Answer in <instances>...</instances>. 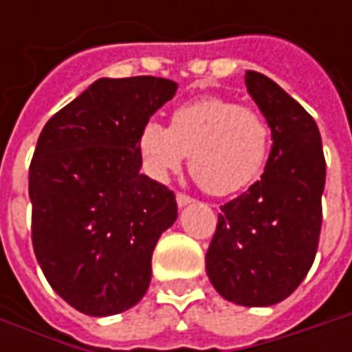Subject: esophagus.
Returning a JSON list of instances; mask_svg holds the SVG:
<instances>
[{
	"instance_id": "obj_1",
	"label": "esophagus",
	"mask_w": 352,
	"mask_h": 352,
	"mask_svg": "<svg viewBox=\"0 0 352 352\" xmlns=\"http://www.w3.org/2000/svg\"><path fill=\"white\" fill-rule=\"evenodd\" d=\"M176 201H178V208H186V206L194 204V197L186 196V194H176Z\"/></svg>"
}]
</instances>
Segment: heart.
<instances>
[{"label": "heart", "mask_w": 352, "mask_h": 352, "mask_svg": "<svg viewBox=\"0 0 352 352\" xmlns=\"http://www.w3.org/2000/svg\"><path fill=\"white\" fill-rule=\"evenodd\" d=\"M139 151L156 182H166L190 155V170L201 188L229 196L261 176L270 151V125L252 107L208 96L178 105L168 129L156 121L144 123Z\"/></svg>", "instance_id": "b5f03b06"}]
</instances>
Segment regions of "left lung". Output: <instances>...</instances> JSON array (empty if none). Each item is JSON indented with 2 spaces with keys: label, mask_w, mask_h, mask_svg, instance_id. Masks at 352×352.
Instances as JSON below:
<instances>
[{
  "label": "left lung",
  "mask_w": 352,
  "mask_h": 352,
  "mask_svg": "<svg viewBox=\"0 0 352 352\" xmlns=\"http://www.w3.org/2000/svg\"><path fill=\"white\" fill-rule=\"evenodd\" d=\"M245 84L270 125L272 148L261 180L221 206L206 270L225 300L264 307L286 300L314 264L325 156L314 117L276 82L247 70Z\"/></svg>",
  "instance_id": "8db88e82"
}]
</instances>
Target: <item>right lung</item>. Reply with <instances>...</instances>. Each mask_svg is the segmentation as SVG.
<instances>
[{"label":"right lung","instance_id":"add662e5","mask_svg":"<svg viewBox=\"0 0 352 352\" xmlns=\"http://www.w3.org/2000/svg\"><path fill=\"white\" fill-rule=\"evenodd\" d=\"M166 78H100L48 119L29 168L34 256L74 309L105 318L148 290L151 258L178 217L174 192L141 174L139 135L174 98Z\"/></svg>","mask_w":352,"mask_h":352}]
</instances>
